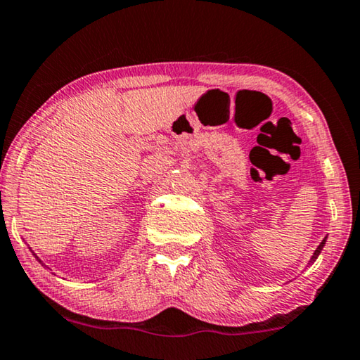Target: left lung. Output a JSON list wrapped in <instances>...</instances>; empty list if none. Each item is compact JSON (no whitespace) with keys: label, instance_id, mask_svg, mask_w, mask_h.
Here are the masks:
<instances>
[{"label":"left lung","instance_id":"obj_1","mask_svg":"<svg viewBox=\"0 0 360 360\" xmlns=\"http://www.w3.org/2000/svg\"><path fill=\"white\" fill-rule=\"evenodd\" d=\"M323 243H325V240H322V242H321V245H319V247H317V250H316V253H314V256H312V259H311V261H314V259H316V258H317V256H319V253H321V250L323 248Z\"/></svg>","mask_w":360,"mask_h":360}]
</instances>
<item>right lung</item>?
<instances>
[{
    "label": "right lung",
    "mask_w": 360,
    "mask_h": 360,
    "mask_svg": "<svg viewBox=\"0 0 360 360\" xmlns=\"http://www.w3.org/2000/svg\"><path fill=\"white\" fill-rule=\"evenodd\" d=\"M39 262H41V261H39Z\"/></svg>",
    "instance_id": "1"
}]
</instances>
